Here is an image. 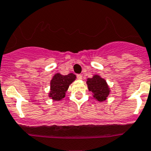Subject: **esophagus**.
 <instances>
[{
	"label": "esophagus",
	"mask_w": 151,
	"mask_h": 151,
	"mask_svg": "<svg viewBox=\"0 0 151 151\" xmlns=\"http://www.w3.org/2000/svg\"><path fill=\"white\" fill-rule=\"evenodd\" d=\"M76 77H77V78H78V79H79V80L83 79V76H82V75H80V74L77 75Z\"/></svg>",
	"instance_id": "34e87169"
}]
</instances>
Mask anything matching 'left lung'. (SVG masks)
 Wrapping results in <instances>:
<instances>
[{
	"mask_svg": "<svg viewBox=\"0 0 151 151\" xmlns=\"http://www.w3.org/2000/svg\"><path fill=\"white\" fill-rule=\"evenodd\" d=\"M89 90L93 93V97L99 102L106 99L109 94V88L104 78L98 75H95L93 78H89L86 81Z\"/></svg>",
	"mask_w": 151,
	"mask_h": 151,
	"instance_id": "8db88e82",
	"label": "left lung"
}]
</instances>
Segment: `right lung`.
Wrapping results in <instances>:
<instances>
[{"label": "right lung", "mask_w": 151, "mask_h": 151, "mask_svg": "<svg viewBox=\"0 0 151 151\" xmlns=\"http://www.w3.org/2000/svg\"><path fill=\"white\" fill-rule=\"evenodd\" d=\"M76 78V76L73 73L66 76L61 75L60 73L55 75L50 83V92L48 94L49 97L56 101L63 99L69 85L75 81Z\"/></svg>", "instance_id": "right-lung-1"}]
</instances>
